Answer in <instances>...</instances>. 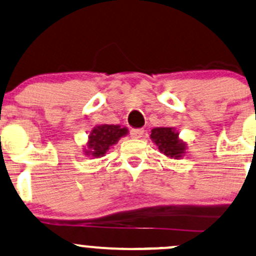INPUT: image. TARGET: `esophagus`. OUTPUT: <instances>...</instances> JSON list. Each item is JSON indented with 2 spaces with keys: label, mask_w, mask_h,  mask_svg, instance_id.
Here are the masks:
<instances>
[{
  "label": "esophagus",
  "mask_w": 256,
  "mask_h": 256,
  "mask_svg": "<svg viewBox=\"0 0 256 256\" xmlns=\"http://www.w3.org/2000/svg\"><path fill=\"white\" fill-rule=\"evenodd\" d=\"M144 134V129L142 128H138V129H132L130 130V136L134 139H140Z\"/></svg>",
  "instance_id": "34e87169"
}]
</instances>
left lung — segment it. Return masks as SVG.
I'll return each instance as SVG.
<instances>
[{
  "label": "left lung",
  "instance_id": "left-lung-1",
  "mask_svg": "<svg viewBox=\"0 0 256 256\" xmlns=\"http://www.w3.org/2000/svg\"><path fill=\"white\" fill-rule=\"evenodd\" d=\"M151 140L157 145L160 154L169 158L180 160L186 154V142L172 127H157L151 130Z\"/></svg>",
  "mask_w": 256,
  "mask_h": 256
}]
</instances>
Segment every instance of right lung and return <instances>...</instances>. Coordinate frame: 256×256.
<instances>
[{
  "instance_id": "right-lung-1",
  "label": "right lung",
  "mask_w": 256,
  "mask_h": 256,
  "mask_svg": "<svg viewBox=\"0 0 256 256\" xmlns=\"http://www.w3.org/2000/svg\"><path fill=\"white\" fill-rule=\"evenodd\" d=\"M128 134V129L120 127L118 124H102L92 129L88 136L87 146L83 148V152L87 156L94 158H100L105 156L106 152L116 145L120 138Z\"/></svg>"
}]
</instances>
